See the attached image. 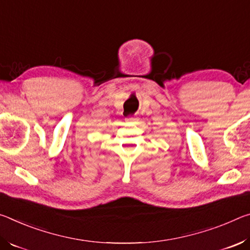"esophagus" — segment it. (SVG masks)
<instances>
[{
    "label": "esophagus",
    "instance_id": "34e87169",
    "mask_svg": "<svg viewBox=\"0 0 250 250\" xmlns=\"http://www.w3.org/2000/svg\"><path fill=\"white\" fill-rule=\"evenodd\" d=\"M137 121V117L136 116H128L127 118H126V122H129V123H134Z\"/></svg>",
    "mask_w": 250,
    "mask_h": 250
}]
</instances>
